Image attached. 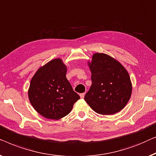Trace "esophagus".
<instances>
[{
    "mask_svg": "<svg viewBox=\"0 0 156 156\" xmlns=\"http://www.w3.org/2000/svg\"><path fill=\"white\" fill-rule=\"evenodd\" d=\"M85 93H81L80 95V98H84V97H85Z\"/></svg>",
    "mask_w": 156,
    "mask_h": 156,
    "instance_id": "obj_1",
    "label": "esophagus"
}]
</instances>
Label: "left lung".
Here are the masks:
<instances>
[{
  "mask_svg": "<svg viewBox=\"0 0 156 156\" xmlns=\"http://www.w3.org/2000/svg\"><path fill=\"white\" fill-rule=\"evenodd\" d=\"M92 85L84 99L95 112L103 115L119 112L128 103L132 83L121 63L104 53H95L87 61Z\"/></svg>",
  "mask_w": 156,
  "mask_h": 156,
  "instance_id": "left-lung-1",
  "label": "left lung"
}]
</instances>
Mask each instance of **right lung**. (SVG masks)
I'll use <instances>...</instances> for the list:
<instances>
[{"mask_svg":"<svg viewBox=\"0 0 156 156\" xmlns=\"http://www.w3.org/2000/svg\"><path fill=\"white\" fill-rule=\"evenodd\" d=\"M66 72L62 59L54 58L39 68L30 81V102L47 119L58 120L66 117L80 99L67 80Z\"/></svg>","mask_w":156,"mask_h":156,"instance_id":"obj_1","label":"right lung"}]
</instances>
